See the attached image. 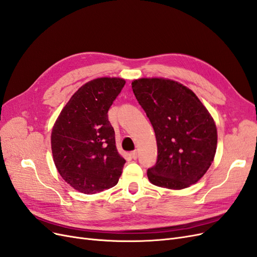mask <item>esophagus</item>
Returning a JSON list of instances; mask_svg holds the SVG:
<instances>
[{
	"mask_svg": "<svg viewBox=\"0 0 257 257\" xmlns=\"http://www.w3.org/2000/svg\"><path fill=\"white\" fill-rule=\"evenodd\" d=\"M131 157L133 158L134 160H136L137 159V151L136 150H134V151H132L131 152Z\"/></svg>",
	"mask_w": 257,
	"mask_h": 257,
	"instance_id": "34e87169",
	"label": "esophagus"
}]
</instances>
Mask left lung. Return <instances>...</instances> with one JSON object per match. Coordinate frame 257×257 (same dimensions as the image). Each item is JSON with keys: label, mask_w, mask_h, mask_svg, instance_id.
<instances>
[{"label": "left lung", "mask_w": 257, "mask_h": 257, "mask_svg": "<svg viewBox=\"0 0 257 257\" xmlns=\"http://www.w3.org/2000/svg\"><path fill=\"white\" fill-rule=\"evenodd\" d=\"M132 89L157 137V163L147 170L150 182L174 190L197 182L211 165L217 143L216 126L206 107L174 80L142 78Z\"/></svg>", "instance_id": "left-lung-1"}]
</instances>
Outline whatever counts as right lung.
Masks as SVG:
<instances>
[{"label":"right lung","mask_w":257,"mask_h":257,"mask_svg":"<svg viewBox=\"0 0 257 257\" xmlns=\"http://www.w3.org/2000/svg\"><path fill=\"white\" fill-rule=\"evenodd\" d=\"M125 80L97 78L77 91L61 111L51 133L58 172L84 194L99 193L119 181L125 160L115 147L108 110Z\"/></svg>","instance_id":"obj_1"}]
</instances>
